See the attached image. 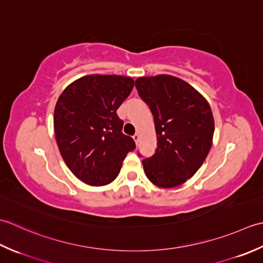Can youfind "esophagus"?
Returning a JSON list of instances; mask_svg holds the SVG:
<instances>
[{"label":"esophagus","mask_w":263,"mask_h":263,"mask_svg":"<svg viewBox=\"0 0 263 263\" xmlns=\"http://www.w3.org/2000/svg\"><path fill=\"white\" fill-rule=\"evenodd\" d=\"M133 138H134V141H135V143L137 144L138 143V139H139V135H138V134H135V135L133 136Z\"/></svg>","instance_id":"1"}]
</instances>
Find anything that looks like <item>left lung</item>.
Segmentation results:
<instances>
[{"label":"left lung","mask_w":263,"mask_h":263,"mask_svg":"<svg viewBox=\"0 0 263 263\" xmlns=\"http://www.w3.org/2000/svg\"><path fill=\"white\" fill-rule=\"evenodd\" d=\"M136 88L154 117L158 147L143 160L152 184L173 189L194 176L212 146L214 120L206 99L170 74L136 79Z\"/></svg>","instance_id":"left-lung-1"}]
</instances>
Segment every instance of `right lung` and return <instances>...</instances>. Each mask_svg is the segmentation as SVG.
I'll use <instances>...</instances> for the list:
<instances>
[{
    "label": "right lung",
    "mask_w": 263,
    "mask_h": 263,
    "mask_svg": "<svg viewBox=\"0 0 263 263\" xmlns=\"http://www.w3.org/2000/svg\"><path fill=\"white\" fill-rule=\"evenodd\" d=\"M134 87L118 74H88L64 88L54 109V134L63 161L78 179L104 186L119 175L122 161L136 145L122 134L117 115Z\"/></svg>",
    "instance_id": "right-lung-1"
}]
</instances>
